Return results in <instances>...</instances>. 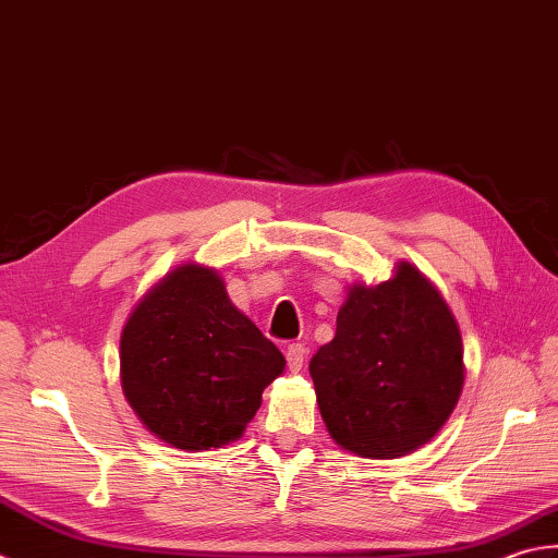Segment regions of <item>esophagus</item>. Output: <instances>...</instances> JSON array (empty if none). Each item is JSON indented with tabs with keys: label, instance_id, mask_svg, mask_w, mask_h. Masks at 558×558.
I'll list each match as a JSON object with an SVG mask.
<instances>
[{
	"label": "esophagus",
	"instance_id": "1",
	"mask_svg": "<svg viewBox=\"0 0 558 558\" xmlns=\"http://www.w3.org/2000/svg\"><path fill=\"white\" fill-rule=\"evenodd\" d=\"M305 354H308V351H305L303 344H289V349H287V363H289V371L291 373H299L303 368Z\"/></svg>",
	"mask_w": 558,
	"mask_h": 558
}]
</instances>
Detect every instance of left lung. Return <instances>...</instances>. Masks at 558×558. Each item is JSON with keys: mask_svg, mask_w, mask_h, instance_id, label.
<instances>
[{"mask_svg": "<svg viewBox=\"0 0 558 558\" xmlns=\"http://www.w3.org/2000/svg\"><path fill=\"white\" fill-rule=\"evenodd\" d=\"M311 378L337 446L400 458L434 438L460 400V327L434 283L397 263L390 281L349 289L335 339L311 359Z\"/></svg>", "mask_w": 558, "mask_h": 558, "instance_id": "left-lung-1", "label": "left lung"}]
</instances>
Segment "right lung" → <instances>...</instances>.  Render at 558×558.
<instances>
[{
    "mask_svg": "<svg viewBox=\"0 0 558 558\" xmlns=\"http://www.w3.org/2000/svg\"><path fill=\"white\" fill-rule=\"evenodd\" d=\"M283 366L223 279L195 263L146 291L120 337L124 397L154 436L180 450L241 438Z\"/></svg>",
    "mask_w": 558,
    "mask_h": 558,
    "instance_id": "obj_1",
    "label": "right lung"
}]
</instances>
